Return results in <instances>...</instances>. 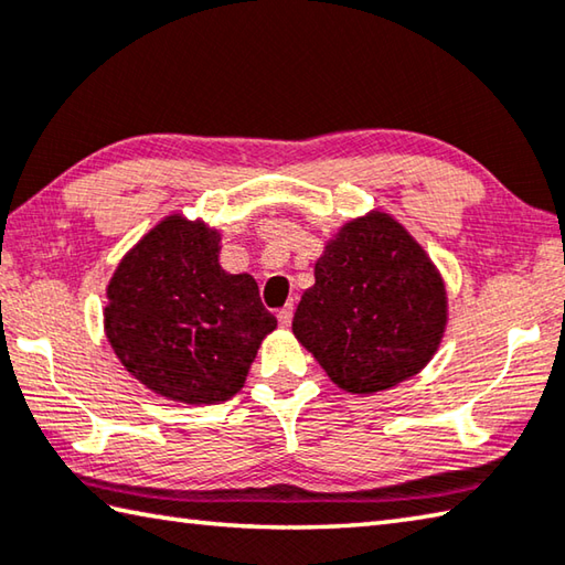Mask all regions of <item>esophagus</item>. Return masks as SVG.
I'll use <instances>...</instances> for the list:
<instances>
[{
	"mask_svg": "<svg viewBox=\"0 0 565 565\" xmlns=\"http://www.w3.org/2000/svg\"><path fill=\"white\" fill-rule=\"evenodd\" d=\"M276 318H279L281 326H289L291 318H294V303H286L284 309H279V313H276Z\"/></svg>",
	"mask_w": 565,
	"mask_h": 565,
	"instance_id": "34e87169",
	"label": "esophagus"
}]
</instances>
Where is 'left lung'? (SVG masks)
Instances as JSON below:
<instances>
[{
    "label": "left lung",
    "instance_id": "1",
    "mask_svg": "<svg viewBox=\"0 0 565 565\" xmlns=\"http://www.w3.org/2000/svg\"><path fill=\"white\" fill-rule=\"evenodd\" d=\"M447 323L445 284L383 212L348 222L316 262L294 333L348 393H377L425 367Z\"/></svg>",
    "mask_w": 565,
    "mask_h": 565
}]
</instances>
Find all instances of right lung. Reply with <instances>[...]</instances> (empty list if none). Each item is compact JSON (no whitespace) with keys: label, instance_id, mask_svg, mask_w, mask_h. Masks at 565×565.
I'll return each mask as SVG.
<instances>
[{"label":"right lung","instance_id":"add662e5","mask_svg":"<svg viewBox=\"0 0 565 565\" xmlns=\"http://www.w3.org/2000/svg\"><path fill=\"white\" fill-rule=\"evenodd\" d=\"M104 316L126 371L188 405L237 395L276 328L252 276L220 266V234L182 217L160 222L118 264Z\"/></svg>","mask_w":565,"mask_h":565}]
</instances>
